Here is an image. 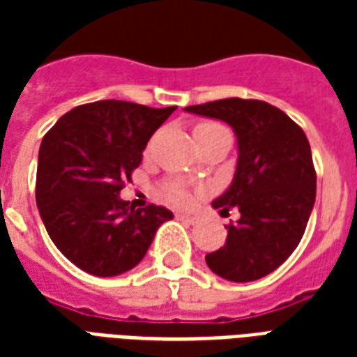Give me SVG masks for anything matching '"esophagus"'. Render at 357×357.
Listing matches in <instances>:
<instances>
[{
  "label": "esophagus",
  "instance_id": "esophagus-1",
  "mask_svg": "<svg viewBox=\"0 0 357 357\" xmlns=\"http://www.w3.org/2000/svg\"><path fill=\"white\" fill-rule=\"evenodd\" d=\"M178 220H179V222L187 224V226H190V224L198 222V218L192 217V215H178Z\"/></svg>",
  "mask_w": 357,
  "mask_h": 357
}]
</instances>
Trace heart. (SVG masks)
<instances>
[{
    "label": "heart",
    "mask_w": 357,
    "mask_h": 357,
    "mask_svg": "<svg viewBox=\"0 0 357 357\" xmlns=\"http://www.w3.org/2000/svg\"><path fill=\"white\" fill-rule=\"evenodd\" d=\"M222 126L220 123L215 122H200L195 126V139L200 140L204 137L211 133H217V131H222ZM165 196H167L168 200L174 202L176 206L187 207L192 204L195 200V195L190 192V189H187L183 183H179V181H168L165 183Z\"/></svg>",
    "instance_id": "obj_1"
}]
</instances>
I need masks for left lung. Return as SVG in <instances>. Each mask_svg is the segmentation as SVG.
I'll use <instances>...</instances> for the list:
<instances>
[{
  "mask_svg": "<svg viewBox=\"0 0 357 357\" xmlns=\"http://www.w3.org/2000/svg\"><path fill=\"white\" fill-rule=\"evenodd\" d=\"M229 123L237 135L234 181L213 202L220 215L237 207L224 246L206 255L207 266L229 282H254L293 254L315 204L317 174L307 137L282 109L261 100L226 98L185 107Z\"/></svg>",
  "mask_w": 357,
  "mask_h": 357,
  "instance_id": "8db88e82",
  "label": "left lung"
}]
</instances>
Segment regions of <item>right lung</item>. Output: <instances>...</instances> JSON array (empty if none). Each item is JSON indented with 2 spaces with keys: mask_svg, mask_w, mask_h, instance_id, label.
<instances>
[{
  "mask_svg": "<svg viewBox=\"0 0 357 357\" xmlns=\"http://www.w3.org/2000/svg\"><path fill=\"white\" fill-rule=\"evenodd\" d=\"M176 107L102 100L74 107L42 139L36 206L53 244L81 271L119 276L139 265L167 207L120 198L148 140Z\"/></svg>",
  "mask_w": 357,
  "mask_h": 357,
  "instance_id": "1",
  "label": "right lung"
}]
</instances>
